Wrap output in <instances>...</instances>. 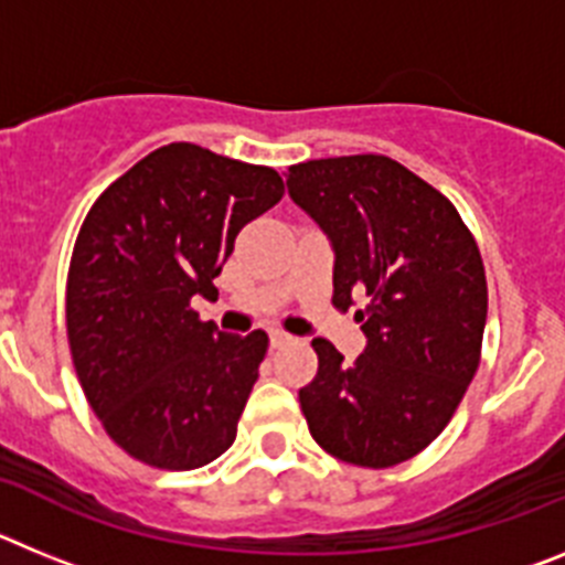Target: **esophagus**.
I'll use <instances>...</instances> for the list:
<instances>
[{"label": "esophagus", "instance_id": "obj_1", "mask_svg": "<svg viewBox=\"0 0 565 565\" xmlns=\"http://www.w3.org/2000/svg\"><path fill=\"white\" fill-rule=\"evenodd\" d=\"M268 339H271V348H282V344L291 342L294 337L286 331H279V328H271V331H268Z\"/></svg>", "mask_w": 565, "mask_h": 565}]
</instances>
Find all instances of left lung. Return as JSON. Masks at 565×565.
Returning a JSON list of instances; mask_svg holds the SVG:
<instances>
[{
    "label": "left lung",
    "instance_id": "obj_1",
    "mask_svg": "<svg viewBox=\"0 0 565 565\" xmlns=\"http://www.w3.org/2000/svg\"><path fill=\"white\" fill-rule=\"evenodd\" d=\"M286 186L331 243L333 302H362L356 362L313 339L319 371L299 391L308 430L356 467L407 461L447 427L478 371L481 252L456 206L384 154L294 163Z\"/></svg>",
    "mask_w": 565,
    "mask_h": 565
}]
</instances>
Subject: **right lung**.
<instances>
[{
  "instance_id": "add662e5",
  "label": "right lung",
  "mask_w": 565,
  "mask_h": 565,
  "mask_svg": "<svg viewBox=\"0 0 565 565\" xmlns=\"http://www.w3.org/2000/svg\"><path fill=\"white\" fill-rule=\"evenodd\" d=\"M279 198L271 167L167 143L89 209L70 263V351L104 430L138 461L198 469L234 444L268 337L221 331L189 302L217 294L239 228Z\"/></svg>"
}]
</instances>
